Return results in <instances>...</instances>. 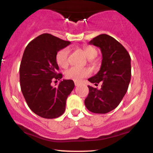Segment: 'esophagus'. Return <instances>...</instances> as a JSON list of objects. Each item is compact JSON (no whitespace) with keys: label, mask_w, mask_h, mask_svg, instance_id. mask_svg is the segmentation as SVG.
I'll return each instance as SVG.
<instances>
[{"label":"esophagus","mask_w":153,"mask_h":153,"mask_svg":"<svg viewBox=\"0 0 153 153\" xmlns=\"http://www.w3.org/2000/svg\"><path fill=\"white\" fill-rule=\"evenodd\" d=\"M79 82H77V81H75V86H78V85H79Z\"/></svg>","instance_id":"34e87169"}]
</instances>
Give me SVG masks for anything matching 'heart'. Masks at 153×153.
I'll use <instances>...</instances> for the list:
<instances>
[{
	"mask_svg": "<svg viewBox=\"0 0 153 153\" xmlns=\"http://www.w3.org/2000/svg\"><path fill=\"white\" fill-rule=\"evenodd\" d=\"M84 52L85 55L89 59L95 58L97 55V50L91 46L84 47ZM70 50L68 47L59 50L56 54V62L61 68H65L69 64ZM91 71L85 68H79V67H72L65 71V77L70 80L75 81H80L82 78L90 75Z\"/></svg>",
	"mask_w": 153,
	"mask_h": 153,
	"instance_id": "heart-1",
	"label": "heart"
}]
</instances>
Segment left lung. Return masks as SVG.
I'll return each instance as SVG.
<instances>
[{
    "label": "left lung",
    "instance_id": "1",
    "mask_svg": "<svg viewBox=\"0 0 153 153\" xmlns=\"http://www.w3.org/2000/svg\"><path fill=\"white\" fill-rule=\"evenodd\" d=\"M99 47L102 53L101 68L97 74L88 79L101 89L88 85L89 94L85 105L90 111L106 114L118 106L127 93L131 80V57L124 47L114 38L100 34L89 42Z\"/></svg>",
    "mask_w": 153,
    "mask_h": 153
}]
</instances>
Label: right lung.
<instances>
[{
    "mask_svg": "<svg viewBox=\"0 0 153 153\" xmlns=\"http://www.w3.org/2000/svg\"><path fill=\"white\" fill-rule=\"evenodd\" d=\"M71 42L50 34H42L30 42L24 50L20 68V85L26 103L36 115L45 119L60 117L66 100L75 87L73 80H61L56 54Z\"/></svg>",
    "mask_w": 153,
    "mask_h": 153,
    "instance_id": "right-lung-1",
    "label": "right lung"
}]
</instances>
